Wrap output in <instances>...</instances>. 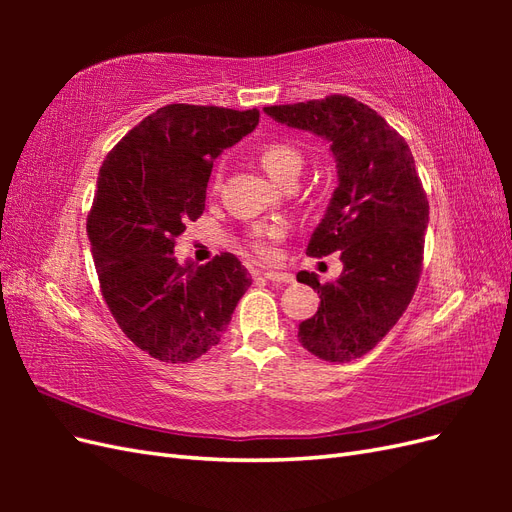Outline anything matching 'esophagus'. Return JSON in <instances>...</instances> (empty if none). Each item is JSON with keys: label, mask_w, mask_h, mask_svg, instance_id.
<instances>
[{"label": "esophagus", "mask_w": 512, "mask_h": 512, "mask_svg": "<svg viewBox=\"0 0 512 512\" xmlns=\"http://www.w3.org/2000/svg\"><path fill=\"white\" fill-rule=\"evenodd\" d=\"M265 280H269L273 284H290L292 282V275L290 273H280V271H267L265 273Z\"/></svg>", "instance_id": "esophagus-1"}]
</instances>
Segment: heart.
Returning <instances> with one entry per match:
<instances>
[{
    "mask_svg": "<svg viewBox=\"0 0 512 512\" xmlns=\"http://www.w3.org/2000/svg\"><path fill=\"white\" fill-rule=\"evenodd\" d=\"M260 166L265 168V173L275 181L277 185H284L290 179H297L303 168V156L288 143H269L260 149ZM282 235V230L277 226H265L258 228L252 237L254 250L271 258L273 256V241Z\"/></svg>",
    "mask_w": 512,
    "mask_h": 512,
    "instance_id": "heart-1",
    "label": "heart"
}]
</instances>
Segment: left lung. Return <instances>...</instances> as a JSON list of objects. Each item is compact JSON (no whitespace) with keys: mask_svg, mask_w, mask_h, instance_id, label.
<instances>
[{"mask_svg":"<svg viewBox=\"0 0 512 512\" xmlns=\"http://www.w3.org/2000/svg\"><path fill=\"white\" fill-rule=\"evenodd\" d=\"M265 113L327 141L337 168V188L307 254L342 252L344 271L324 286L316 273H297L320 294L318 312L299 324L297 337L318 359H361L406 312L421 275L429 203L412 151L374 108L348 96L267 106Z\"/></svg>","mask_w":512,"mask_h":512,"instance_id":"1","label":"left lung"}]
</instances>
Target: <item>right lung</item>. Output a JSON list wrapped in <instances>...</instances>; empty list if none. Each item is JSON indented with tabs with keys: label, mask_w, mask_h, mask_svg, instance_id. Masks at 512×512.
<instances>
[{
	"label": "right lung",
	"mask_w": 512,
	"mask_h": 512,
	"mask_svg": "<svg viewBox=\"0 0 512 512\" xmlns=\"http://www.w3.org/2000/svg\"><path fill=\"white\" fill-rule=\"evenodd\" d=\"M260 113L168 104L108 153L87 218L91 254L113 318L164 363H192L220 344L252 286L237 256L175 258V239L205 211L213 160L256 130Z\"/></svg>",
	"instance_id": "obj_1"
}]
</instances>
